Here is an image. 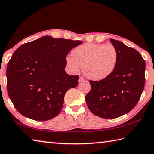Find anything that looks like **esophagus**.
<instances>
[{
    "mask_svg": "<svg viewBox=\"0 0 154 154\" xmlns=\"http://www.w3.org/2000/svg\"><path fill=\"white\" fill-rule=\"evenodd\" d=\"M85 81V79L83 77H80L79 79V83H81L83 82V81Z\"/></svg>",
    "mask_w": 154,
    "mask_h": 154,
    "instance_id": "obj_1",
    "label": "esophagus"
}]
</instances>
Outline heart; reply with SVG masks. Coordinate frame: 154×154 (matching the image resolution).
I'll use <instances>...</instances> for the list:
<instances>
[{
	"label": "heart",
	"mask_w": 154,
	"mask_h": 154,
	"mask_svg": "<svg viewBox=\"0 0 154 154\" xmlns=\"http://www.w3.org/2000/svg\"><path fill=\"white\" fill-rule=\"evenodd\" d=\"M72 57H66L67 66L71 72L77 73L83 68L85 76L92 81L106 79L117 65L119 54L111 44H86L75 48Z\"/></svg>",
	"instance_id": "1"
}]
</instances>
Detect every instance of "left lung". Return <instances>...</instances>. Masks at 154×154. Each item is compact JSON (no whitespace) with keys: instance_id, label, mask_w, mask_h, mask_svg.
Listing matches in <instances>:
<instances>
[{"instance_id":"left-lung-1","label":"left lung","mask_w":154,"mask_h":154,"mask_svg":"<svg viewBox=\"0 0 154 154\" xmlns=\"http://www.w3.org/2000/svg\"><path fill=\"white\" fill-rule=\"evenodd\" d=\"M119 54L113 73L106 79L90 81L85 97L88 108L96 116L116 119L129 112L138 103L145 84V60L141 54L122 42L110 39Z\"/></svg>"}]
</instances>
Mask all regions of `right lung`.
Instances as JSON below:
<instances>
[{
  "instance_id": "1",
  "label": "right lung",
  "mask_w": 154,
  "mask_h": 154,
  "mask_svg": "<svg viewBox=\"0 0 154 154\" xmlns=\"http://www.w3.org/2000/svg\"><path fill=\"white\" fill-rule=\"evenodd\" d=\"M82 43L45 35L14 51L6 70L7 91L20 113L38 121L58 115L65 93L76 87L79 79L65 72L66 57Z\"/></svg>"
}]
</instances>
